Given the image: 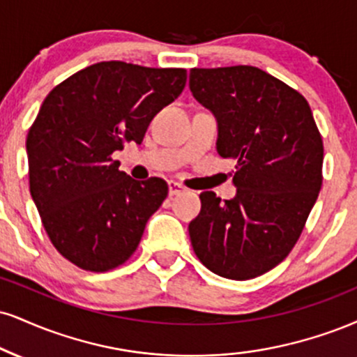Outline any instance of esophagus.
Listing matches in <instances>:
<instances>
[{"label":"esophagus","instance_id":"1","mask_svg":"<svg viewBox=\"0 0 357 357\" xmlns=\"http://www.w3.org/2000/svg\"><path fill=\"white\" fill-rule=\"evenodd\" d=\"M186 192V186H183L181 183L178 181H169V196H178Z\"/></svg>","mask_w":357,"mask_h":357}]
</instances>
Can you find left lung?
I'll list each match as a JSON object with an SVG mask.
<instances>
[{
	"mask_svg": "<svg viewBox=\"0 0 357 357\" xmlns=\"http://www.w3.org/2000/svg\"><path fill=\"white\" fill-rule=\"evenodd\" d=\"M192 96L218 119V154L236 161V197L199 195L197 259L218 276L268 273L298 243L323 186V137L306 98L255 66L192 68Z\"/></svg>",
	"mask_w": 357,
	"mask_h": 357,
	"instance_id": "8db88e82",
	"label": "left lung"
}]
</instances>
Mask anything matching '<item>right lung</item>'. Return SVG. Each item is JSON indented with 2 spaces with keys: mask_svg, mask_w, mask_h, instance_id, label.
<instances>
[{
  "mask_svg": "<svg viewBox=\"0 0 357 357\" xmlns=\"http://www.w3.org/2000/svg\"><path fill=\"white\" fill-rule=\"evenodd\" d=\"M183 68L101 61L54 86L29 128V192L53 246L105 273L136 251L167 196L161 178L136 181L113 160L141 144L151 119L186 86Z\"/></svg>",
  "mask_w": 357,
  "mask_h": 357,
  "instance_id": "1",
  "label": "right lung"
}]
</instances>
